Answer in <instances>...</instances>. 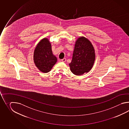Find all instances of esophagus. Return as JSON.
Masks as SVG:
<instances>
[{
  "instance_id": "1",
  "label": "esophagus",
  "mask_w": 129,
  "mask_h": 129,
  "mask_svg": "<svg viewBox=\"0 0 129 129\" xmlns=\"http://www.w3.org/2000/svg\"><path fill=\"white\" fill-rule=\"evenodd\" d=\"M61 61L62 62H66V58H63V59H62L61 60Z\"/></svg>"
}]
</instances>
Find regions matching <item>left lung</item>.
Returning <instances> with one entry per match:
<instances>
[{
	"label": "left lung",
	"instance_id": "obj_1",
	"mask_svg": "<svg viewBox=\"0 0 129 129\" xmlns=\"http://www.w3.org/2000/svg\"><path fill=\"white\" fill-rule=\"evenodd\" d=\"M95 59V51L89 40L80 37L75 42L72 59L69 66L71 72L77 76L88 73L93 66Z\"/></svg>",
	"mask_w": 129,
	"mask_h": 129
}]
</instances>
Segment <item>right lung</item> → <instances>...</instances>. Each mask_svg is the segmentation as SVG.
I'll return each instance as SVG.
<instances>
[{"mask_svg": "<svg viewBox=\"0 0 129 129\" xmlns=\"http://www.w3.org/2000/svg\"><path fill=\"white\" fill-rule=\"evenodd\" d=\"M35 65L43 73L49 72L57 61V58L52 53L51 42L48 39L44 38L36 45L34 52Z\"/></svg>", "mask_w": 129, "mask_h": 129, "instance_id": "add662e5", "label": "right lung"}]
</instances>
